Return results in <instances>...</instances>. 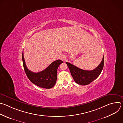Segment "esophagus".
<instances>
[{
  "instance_id": "esophagus-1",
  "label": "esophagus",
  "mask_w": 123,
  "mask_h": 123,
  "mask_svg": "<svg viewBox=\"0 0 123 123\" xmlns=\"http://www.w3.org/2000/svg\"><path fill=\"white\" fill-rule=\"evenodd\" d=\"M66 58H67V57L65 55H62L61 56V59L62 61H65L66 60Z\"/></svg>"
}]
</instances>
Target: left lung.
Here are the masks:
<instances>
[{
	"instance_id": "8db88e82",
	"label": "left lung",
	"mask_w": 123,
	"mask_h": 123,
	"mask_svg": "<svg viewBox=\"0 0 123 123\" xmlns=\"http://www.w3.org/2000/svg\"><path fill=\"white\" fill-rule=\"evenodd\" d=\"M74 81L81 85H86L95 80L100 74L103 68L104 57L103 56L100 64L92 71H86L81 69L74 65L66 62Z\"/></svg>"
}]
</instances>
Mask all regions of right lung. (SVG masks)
Masks as SVG:
<instances>
[{"label": "right lung", "mask_w": 123, "mask_h": 123, "mask_svg": "<svg viewBox=\"0 0 123 123\" xmlns=\"http://www.w3.org/2000/svg\"><path fill=\"white\" fill-rule=\"evenodd\" d=\"M22 61L25 73L31 83L45 89H50L53 87L57 80V68L63 62L61 60L51 63L46 69L39 73H33L27 68L22 53Z\"/></svg>", "instance_id": "right-lung-1"}]
</instances>
